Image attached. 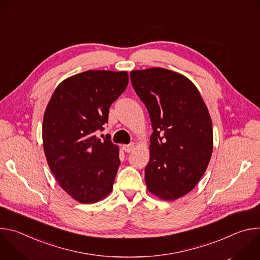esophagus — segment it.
Returning <instances> with one entry per match:
<instances>
[{
    "mask_svg": "<svg viewBox=\"0 0 260 260\" xmlns=\"http://www.w3.org/2000/svg\"><path fill=\"white\" fill-rule=\"evenodd\" d=\"M134 147H135V145H134V143H132V144H127V145H123L122 146V149L125 151V152H131V151H133V149H134Z\"/></svg>",
    "mask_w": 260,
    "mask_h": 260,
    "instance_id": "esophagus-1",
    "label": "esophagus"
}]
</instances>
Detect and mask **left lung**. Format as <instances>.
I'll list each match as a JSON object with an SVG mask.
<instances>
[{
	"label": "left lung",
	"instance_id": "left-lung-1",
	"mask_svg": "<svg viewBox=\"0 0 260 260\" xmlns=\"http://www.w3.org/2000/svg\"><path fill=\"white\" fill-rule=\"evenodd\" d=\"M132 85L149 113L153 133L145 168L147 188L165 201L191 191L211 159L212 120L194 84L164 68L131 72Z\"/></svg>",
	"mask_w": 260,
	"mask_h": 260
}]
</instances>
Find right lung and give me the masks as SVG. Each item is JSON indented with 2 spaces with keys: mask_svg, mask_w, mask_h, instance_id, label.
<instances>
[{
  "mask_svg": "<svg viewBox=\"0 0 260 260\" xmlns=\"http://www.w3.org/2000/svg\"><path fill=\"white\" fill-rule=\"evenodd\" d=\"M126 72L86 71L63 80L46 108L43 148L59 186L74 200L92 204L107 197L120 165L118 147L98 139L109 108L125 90Z\"/></svg>",
  "mask_w": 260,
  "mask_h": 260,
  "instance_id": "add662e5",
  "label": "right lung"
}]
</instances>
